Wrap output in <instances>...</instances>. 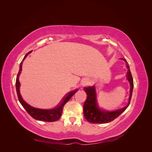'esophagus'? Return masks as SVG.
<instances>
[{"instance_id": "34e87169", "label": "esophagus", "mask_w": 152, "mask_h": 152, "mask_svg": "<svg viewBox=\"0 0 152 152\" xmlns=\"http://www.w3.org/2000/svg\"><path fill=\"white\" fill-rule=\"evenodd\" d=\"M88 83H89L88 80H87V79H84L83 81H82V85L84 86L87 85Z\"/></svg>"}]
</instances>
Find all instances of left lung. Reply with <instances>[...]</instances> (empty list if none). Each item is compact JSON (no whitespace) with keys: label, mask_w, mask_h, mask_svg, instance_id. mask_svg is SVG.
Segmentation results:
<instances>
[{"label":"left lung","mask_w":152,"mask_h":152,"mask_svg":"<svg viewBox=\"0 0 152 152\" xmlns=\"http://www.w3.org/2000/svg\"><path fill=\"white\" fill-rule=\"evenodd\" d=\"M123 60L127 63L126 67L127 68V79L130 84V96L129 98L128 104L126 107L122 109L115 110V111L108 112L104 111L99 109L98 107L97 102H96V96L94 86L84 87V91L87 94V99L84 104V115L86 120L92 124H105L108 123L113 121L117 118L120 115L125 111L126 109L129 107L132 97L133 87V79L129 69V66L128 65L126 59L122 58Z\"/></svg>","instance_id":"left-lung-1"}]
</instances>
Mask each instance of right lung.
<instances>
[{"mask_svg": "<svg viewBox=\"0 0 152 152\" xmlns=\"http://www.w3.org/2000/svg\"><path fill=\"white\" fill-rule=\"evenodd\" d=\"M30 53H31V51L28 52V53H26L23 59L22 60V61L20 64V70H19V72H18V75H17L16 80V92H17L18 99H19V102L23 106V107L26 110L27 113H28L31 117H33L34 118L36 119V120L45 121V122H54V121H58L59 118H60L61 116L63 107L68 102L69 99H70L72 97V96L78 91V89L75 90V91H72L71 92H69V93L68 94H66L65 97H64L63 99L61 100V102L59 103L56 107H55L53 109L43 110V109L35 108L31 107V106L29 105L28 104H27L25 102V101L23 99V98H21V96L20 94V82L19 80V76L20 75L21 70H22L23 61H24V59L26 58V56H28V54H30Z\"/></svg>", "mask_w": 152, "mask_h": 152, "instance_id": "obj_1", "label": "right lung"}]
</instances>
